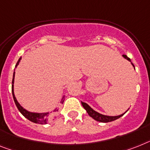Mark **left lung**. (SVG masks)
<instances>
[{
	"instance_id": "1",
	"label": "left lung",
	"mask_w": 150,
	"mask_h": 150,
	"mask_svg": "<svg viewBox=\"0 0 150 150\" xmlns=\"http://www.w3.org/2000/svg\"><path fill=\"white\" fill-rule=\"evenodd\" d=\"M122 57H124L125 59L128 60V61L131 62L130 59H129L127 55H124V54H123V55H122ZM131 64L133 65V67H134L135 69L134 65H133V64L132 63V62H131ZM81 103H82V106H83V108L86 110V111L87 112V113H88L89 116H90V117H92L93 119H94L95 120L99 121V122H112V121L116 120L119 119L120 117H122V116H123V115H124L129 110L128 109V110L124 112V113H122V114L121 115H119V116H114V117H113V116H106V115L101 114V113H100V112L95 111L93 109L91 108V107H90L87 103H86L82 102V101H81Z\"/></svg>"
}]
</instances>
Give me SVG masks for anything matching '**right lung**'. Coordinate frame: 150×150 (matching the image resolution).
<instances>
[{
  "label": "right lung",
  "mask_w": 150,
  "mask_h": 150,
  "mask_svg": "<svg viewBox=\"0 0 150 150\" xmlns=\"http://www.w3.org/2000/svg\"><path fill=\"white\" fill-rule=\"evenodd\" d=\"M21 60V57L19 58V60L17 61V64H16L15 67L18 66V64H20ZM14 76H15V72H13V80H12V94H13V98L14 100L16 106H17V109L20 112H21V114L23 115V117L29 120L30 121H31L35 123H38V124H46L47 123L48 121L50 120L52 118H55L56 113L58 112V108L54 109L53 111L50 112H30V111L27 110L26 109H24L21 105L20 104L18 101L17 100L14 95V91H13V83H14ZM64 100H65V96H62L61 100H60V103H64Z\"/></svg>",
  "instance_id": "right-lung-1"
}]
</instances>
